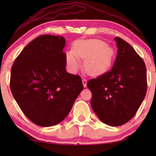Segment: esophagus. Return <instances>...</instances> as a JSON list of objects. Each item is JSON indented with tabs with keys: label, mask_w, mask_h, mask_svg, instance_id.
I'll use <instances>...</instances> for the list:
<instances>
[{
	"label": "esophagus",
	"mask_w": 156,
	"mask_h": 156,
	"mask_svg": "<svg viewBox=\"0 0 156 156\" xmlns=\"http://www.w3.org/2000/svg\"><path fill=\"white\" fill-rule=\"evenodd\" d=\"M82 83H83V85L84 87H87V79H86V78H83V79H82Z\"/></svg>",
	"instance_id": "esophagus-1"
}]
</instances>
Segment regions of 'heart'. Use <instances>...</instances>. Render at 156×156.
<instances>
[{"instance_id": "1", "label": "heart", "mask_w": 156, "mask_h": 156, "mask_svg": "<svg viewBox=\"0 0 156 156\" xmlns=\"http://www.w3.org/2000/svg\"><path fill=\"white\" fill-rule=\"evenodd\" d=\"M114 55L113 48L100 39L77 41L73 51L66 53V62L69 70L76 73L80 67L79 59L84 60V68L89 74L103 72L112 63Z\"/></svg>"}]
</instances>
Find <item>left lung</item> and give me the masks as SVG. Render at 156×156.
Masks as SVG:
<instances>
[{
	"label": "left lung",
	"instance_id": "8db88e82",
	"mask_svg": "<svg viewBox=\"0 0 156 156\" xmlns=\"http://www.w3.org/2000/svg\"><path fill=\"white\" fill-rule=\"evenodd\" d=\"M117 55L112 69L87 82L92 92L91 106L101 120L120 126L130 120L147 92L145 64L130 44L114 38Z\"/></svg>",
	"mask_w": 156,
	"mask_h": 156
}]
</instances>
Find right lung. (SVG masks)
I'll list each match as a JSON object with an SVG mask.
<instances>
[{
    "label": "right lung",
    "instance_id": "obj_1",
    "mask_svg": "<svg viewBox=\"0 0 156 156\" xmlns=\"http://www.w3.org/2000/svg\"><path fill=\"white\" fill-rule=\"evenodd\" d=\"M65 42L60 36H39L24 48L11 69L14 98L39 126L64 120L83 89L80 77L66 71Z\"/></svg>",
    "mask_w": 156,
    "mask_h": 156
}]
</instances>
